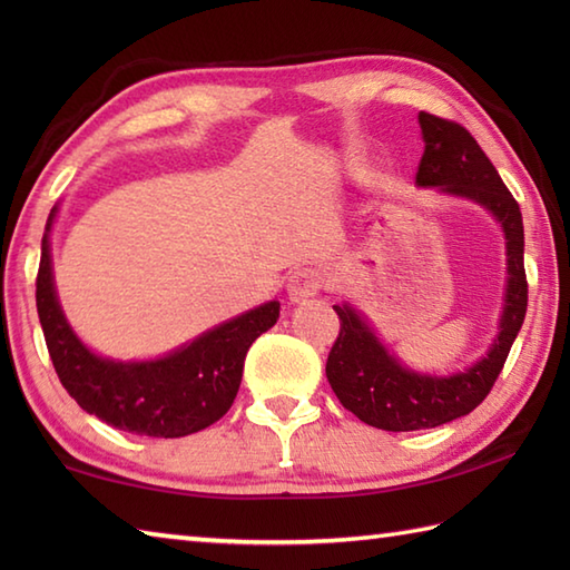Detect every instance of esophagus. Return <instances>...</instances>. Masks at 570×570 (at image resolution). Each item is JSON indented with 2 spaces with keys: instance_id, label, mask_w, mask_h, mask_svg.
<instances>
[{
  "instance_id": "obj_1",
  "label": "esophagus",
  "mask_w": 570,
  "mask_h": 570,
  "mask_svg": "<svg viewBox=\"0 0 570 570\" xmlns=\"http://www.w3.org/2000/svg\"><path fill=\"white\" fill-rule=\"evenodd\" d=\"M325 286H328V274L323 269H316V266H301V269L292 272V276H288L286 292L292 301H306L321 294Z\"/></svg>"
}]
</instances>
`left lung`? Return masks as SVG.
<instances>
[{
  "label": "left lung",
  "mask_w": 570,
  "mask_h": 570,
  "mask_svg": "<svg viewBox=\"0 0 570 570\" xmlns=\"http://www.w3.org/2000/svg\"><path fill=\"white\" fill-rule=\"evenodd\" d=\"M419 125L426 147L416 184L475 200L494 215L507 239V294L500 335L494 337L488 355L451 377H431L404 367L386 353L380 337L353 306H333L341 318V333L325 362V374L341 404L360 421L382 431L435 429L470 414L498 382L527 316L529 286L519 203L465 127L429 112H419Z\"/></svg>",
  "instance_id": "1"
}]
</instances>
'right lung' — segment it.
<instances>
[{
	"label": "right lung",
	"mask_w": 570,
	"mask_h": 570,
	"mask_svg": "<svg viewBox=\"0 0 570 570\" xmlns=\"http://www.w3.org/2000/svg\"><path fill=\"white\" fill-rule=\"evenodd\" d=\"M53 217L56 208L41 242L36 308L66 392L110 426L154 439H180L223 419L237 396L249 345L278 318V301L242 313L159 360L100 357L80 343L60 311L48 245Z\"/></svg>",
	"instance_id": "obj_1"
}]
</instances>
